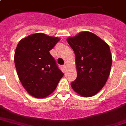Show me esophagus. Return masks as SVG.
Wrapping results in <instances>:
<instances>
[{"instance_id": "obj_1", "label": "esophagus", "mask_w": 126, "mask_h": 126, "mask_svg": "<svg viewBox=\"0 0 126 126\" xmlns=\"http://www.w3.org/2000/svg\"><path fill=\"white\" fill-rule=\"evenodd\" d=\"M66 64L63 65V69L65 70V69H66Z\"/></svg>"}]
</instances>
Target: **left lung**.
<instances>
[{
	"label": "left lung",
	"instance_id": "8db88e82",
	"mask_svg": "<svg viewBox=\"0 0 126 126\" xmlns=\"http://www.w3.org/2000/svg\"><path fill=\"white\" fill-rule=\"evenodd\" d=\"M66 41L76 55L77 78L71 86L82 96H93L110 76L112 58L108 44L90 32H81Z\"/></svg>",
	"mask_w": 126,
	"mask_h": 126
}]
</instances>
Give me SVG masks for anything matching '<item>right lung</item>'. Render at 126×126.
I'll return each mask as SVG.
<instances>
[{
    "label": "right lung",
    "instance_id": "obj_1",
    "mask_svg": "<svg viewBox=\"0 0 126 126\" xmlns=\"http://www.w3.org/2000/svg\"><path fill=\"white\" fill-rule=\"evenodd\" d=\"M60 39L36 33L22 39L14 53V63L22 85L31 96L43 98L55 91L64 73L50 50Z\"/></svg>",
    "mask_w": 126,
    "mask_h": 126
}]
</instances>
